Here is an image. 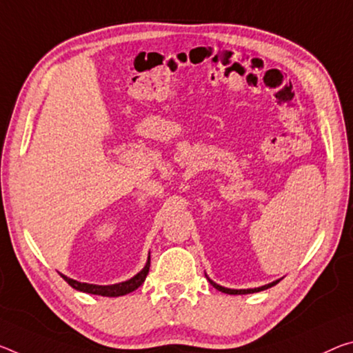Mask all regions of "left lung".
Instances as JSON below:
<instances>
[{"label":"left lung","mask_w":353,"mask_h":353,"mask_svg":"<svg viewBox=\"0 0 353 353\" xmlns=\"http://www.w3.org/2000/svg\"><path fill=\"white\" fill-rule=\"evenodd\" d=\"M209 283H210L212 286H214L215 289L221 290V292H225V294H231V295H243V294H253V292H259V290L268 289V288L275 286V284H276L278 281H275V283H270V284H267V286H262V288H256V289H240V290H237V289H228V288H223V286H220V284H215L214 281H212V279H209Z\"/></svg>","instance_id":"left-lung-1"}]
</instances>
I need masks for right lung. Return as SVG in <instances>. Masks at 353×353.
<instances>
[{"instance_id": "add662e5", "label": "right lung", "mask_w": 353, "mask_h": 353, "mask_svg": "<svg viewBox=\"0 0 353 353\" xmlns=\"http://www.w3.org/2000/svg\"><path fill=\"white\" fill-rule=\"evenodd\" d=\"M149 267H150V257H149L146 267H144L137 276H133L132 279H128V281H124V283L113 284V286H96V284L78 283V281H75V279H70V278H67L64 275H61V276H63L72 288L77 289V290H81V292L102 295V297H119V295L130 294V292H133V290L141 286V284L144 283V279H146V276H148V273H149Z\"/></svg>"}]
</instances>
